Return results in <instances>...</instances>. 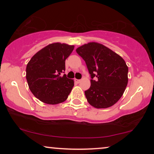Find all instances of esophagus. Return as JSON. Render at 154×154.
Segmentation results:
<instances>
[{
    "instance_id": "1",
    "label": "esophagus",
    "mask_w": 154,
    "mask_h": 154,
    "mask_svg": "<svg viewBox=\"0 0 154 154\" xmlns=\"http://www.w3.org/2000/svg\"><path fill=\"white\" fill-rule=\"evenodd\" d=\"M81 80H78V79H75V83H81Z\"/></svg>"
}]
</instances>
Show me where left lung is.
Here are the masks:
<instances>
[{
    "instance_id": "left-lung-1",
    "label": "left lung",
    "mask_w": 154,
    "mask_h": 154,
    "mask_svg": "<svg viewBox=\"0 0 154 154\" xmlns=\"http://www.w3.org/2000/svg\"><path fill=\"white\" fill-rule=\"evenodd\" d=\"M87 65L91 85L85 91L88 102L97 109L115 104L127 87L128 67L121 56L102 44L91 42L76 49Z\"/></svg>"
}]
</instances>
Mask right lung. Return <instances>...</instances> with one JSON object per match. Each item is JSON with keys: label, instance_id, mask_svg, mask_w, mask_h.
<instances>
[{"label": "right lung", "instance_id": "right-lung-1", "mask_svg": "<svg viewBox=\"0 0 154 154\" xmlns=\"http://www.w3.org/2000/svg\"><path fill=\"white\" fill-rule=\"evenodd\" d=\"M74 45L53 43L33 55L27 64L26 78L29 89L35 97L48 104L64 102L74 85L73 80L61 75L65 71V60Z\"/></svg>", "mask_w": 154, "mask_h": 154}]
</instances>
